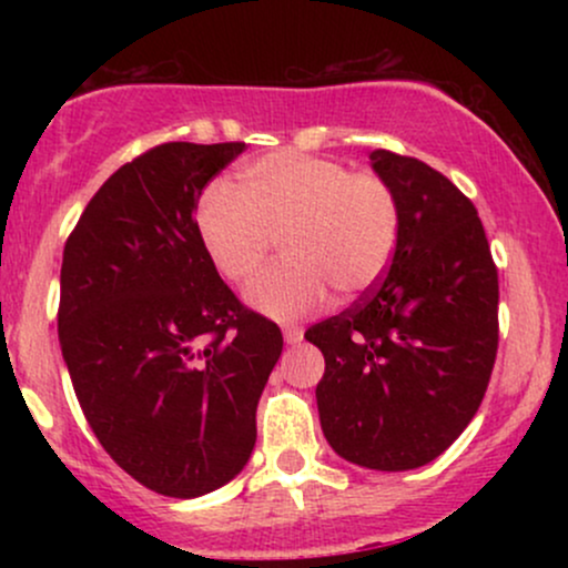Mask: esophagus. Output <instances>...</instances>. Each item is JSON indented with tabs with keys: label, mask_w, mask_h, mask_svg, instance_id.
Instances as JSON below:
<instances>
[{
	"label": "esophagus",
	"mask_w": 568,
	"mask_h": 568,
	"mask_svg": "<svg viewBox=\"0 0 568 568\" xmlns=\"http://www.w3.org/2000/svg\"><path fill=\"white\" fill-rule=\"evenodd\" d=\"M283 338L285 344H298L304 338V328H298V325H285Z\"/></svg>",
	"instance_id": "34e87169"
}]
</instances>
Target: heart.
I'll return each instance as SVG.
<instances>
[{
    "instance_id": "heart-1",
    "label": "heart",
    "mask_w": 568,
    "mask_h": 568,
    "mask_svg": "<svg viewBox=\"0 0 568 568\" xmlns=\"http://www.w3.org/2000/svg\"><path fill=\"white\" fill-rule=\"evenodd\" d=\"M202 251L224 280L245 285L277 237L288 262L266 270L247 304L275 321H296L325 304L331 288L347 298L379 283L397 245V202L379 175L344 162L272 152L247 162L240 189L216 181L194 211Z\"/></svg>"
}]
</instances>
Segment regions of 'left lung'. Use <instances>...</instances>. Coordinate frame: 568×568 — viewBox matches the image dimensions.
<instances>
[{
	"label": "left lung",
	"mask_w": 568,
	"mask_h": 568,
	"mask_svg": "<svg viewBox=\"0 0 568 568\" xmlns=\"http://www.w3.org/2000/svg\"><path fill=\"white\" fill-rule=\"evenodd\" d=\"M368 160L397 202L393 264L304 338L325 357L315 395L331 448L352 465L403 473L446 452L484 400L499 280L478 211L446 175L387 149Z\"/></svg>",
	"instance_id": "8db88e82"
}]
</instances>
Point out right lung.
<instances>
[{"mask_svg": "<svg viewBox=\"0 0 568 568\" xmlns=\"http://www.w3.org/2000/svg\"><path fill=\"white\" fill-rule=\"evenodd\" d=\"M245 143H162L122 165L63 247L58 338L95 438L139 484L211 494L256 446V406L283 352L202 251L197 200Z\"/></svg>", "mask_w": 568, "mask_h": 568, "instance_id": "right-lung-1", "label": "right lung"}]
</instances>
